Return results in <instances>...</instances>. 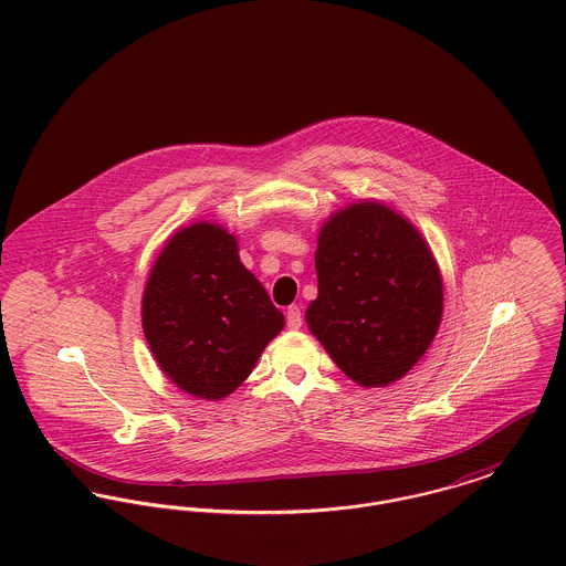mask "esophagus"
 Masks as SVG:
<instances>
[{
  "label": "esophagus",
  "mask_w": 566,
  "mask_h": 566,
  "mask_svg": "<svg viewBox=\"0 0 566 566\" xmlns=\"http://www.w3.org/2000/svg\"><path fill=\"white\" fill-rule=\"evenodd\" d=\"M286 325H289L291 329H300V327H302V308H300V306H291V308L286 311Z\"/></svg>",
  "instance_id": "1"
}]
</instances>
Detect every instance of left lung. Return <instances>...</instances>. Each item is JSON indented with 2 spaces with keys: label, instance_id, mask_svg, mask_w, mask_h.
I'll return each instance as SVG.
<instances>
[{
  "label": "left lung",
  "instance_id": "left-lung-1",
  "mask_svg": "<svg viewBox=\"0 0 566 566\" xmlns=\"http://www.w3.org/2000/svg\"><path fill=\"white\" fill-rule=\"evenodd\" d=\"M314 266L306 323L336 367L365 388L406 376L442 318V275L421 232L384 201L363 199L325 219Z\"/></svg>",
  "mask_w": 566,
  "mask_h": 566
}]
</instances>
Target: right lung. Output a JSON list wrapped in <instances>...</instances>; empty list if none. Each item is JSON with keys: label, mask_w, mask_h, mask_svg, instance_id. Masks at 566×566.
<instances>
[{"label": "right lung", "mask_w": 566, "mask_h": 566, "mask_svg": "<svg viewBox=\"0 0 566 566\" xmlns=\"http://www.w3.org/2000/svg\"><path fill=\"white\" fill-rule=\"evenodd\" d=\"M143 334L160 371L197 399L232 395L282 332L264 286L223 226L195 221L158 253L140 302Z\"/></svg>", "instance_id": "add662e5"}]
</instances>
